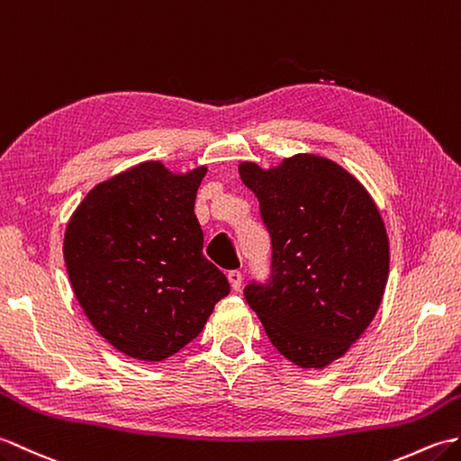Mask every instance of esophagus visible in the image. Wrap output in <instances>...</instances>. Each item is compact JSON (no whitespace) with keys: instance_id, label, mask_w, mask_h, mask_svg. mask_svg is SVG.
I'll use <instances>...</instances> for the list:
<instances>
[{"instance_id":"34e87169","label":"esophagus","mask_w":461,"mask_h":461,"mask_svg":"<svg viewBox=\"0 0 461 461\" xmlns=\"http://www.w3.org/2000/svg\"><path fill=\"white\" fill-rule=\"evenodd\" d=\"M228 281H230L233 291H240L241 283H243V275H241L240 271H230V273H228Z\"/></svg>"}]
</instances>
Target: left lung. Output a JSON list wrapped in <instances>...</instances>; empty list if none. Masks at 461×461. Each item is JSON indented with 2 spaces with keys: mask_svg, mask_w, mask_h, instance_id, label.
I'll return each mask as SVG.
<instances>
[{
  "mask_svg": "<svg viewBox=\"0 0 461 461\" xmlns=\"http://www.w3.org/2000/svg\"><path fill=\"white\" fill-rule=\"evenodd\" d=\"M271 233L269 285L245 286L271 344L303 369L346 356L375 318L389 279V238L375 200L344 167L298 153L240 163Z\"/></svg>",
  "mask_w": 461,
  "mask_h": 461,
  "instance_id": "1",
  "label": "left lung"
}]
</instances>
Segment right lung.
<instances>
[{"instance_id": "obj_1", "label": "right lung", "mask_w": 461, "mask_h": 461, "mask_svg": "<svg viewBox=\"0 0 461 461\" xmlns=\"http://www.w3.org/2000/svg\"><path fill=\"white\" fill-rule=\"evenodd\" d=\"M208 167L145 160L95 185L64 231L72 291L117 351L163 361L194 339L230 283L202 248L194 200Z\"/></svg>"}]
</instances>
